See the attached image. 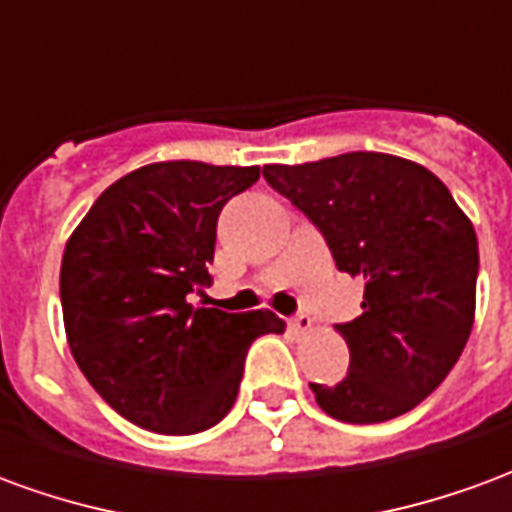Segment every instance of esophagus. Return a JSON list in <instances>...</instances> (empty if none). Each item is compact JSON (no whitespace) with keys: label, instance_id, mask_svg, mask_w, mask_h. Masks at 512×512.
Wrapping results in <instances>:
<instances>
[{"label":"esophagus","instance_id":"1","mask_svg":"<svg viewBox=\"0 0 512 512\" xmlns=\"http://www.w3.org/2000/svg\"><path fill=\"white\" fill-rule=\"evenodd\" d=\"M288 326L296 337H304V334L312 332V318L310 315H296V318H290Z\"/></svg>","mask_w":512,"mask_h":512}]
</instances>
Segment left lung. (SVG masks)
Returning <instances> with one entry per match:
<instances>
[{"label":"left lung","mask_w":512,"mask_h":512,"mask_svg":"<svg viewBox=\"0 0 512 512\" xmlns=\"http://www.w3.org/2000/svg\"><path fill=\"white\" fill-rule=\"evenodd\" d=\"M263 178L326 238L340 271L365 282L362 315L340 323L351 365L310 384L329 417L386 422L422 403L469 340L477 235L430 169L389 153L268 164Z\"/></svg>","instance_id":"left-lung-1"}]
</instances>
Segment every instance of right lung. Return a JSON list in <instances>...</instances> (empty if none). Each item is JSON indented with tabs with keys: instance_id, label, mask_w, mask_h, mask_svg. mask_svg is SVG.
<instances>
[{
	"instance_id": "right-lung-1",
	"label": "right lung",
	"mask_w": 512,
	"mask_h": 512,
	"mask_svg": "<svg viewBox=\"0 0 512 512\" xmlns=\"http://www.w3.org/2000/svg\"><path fill=\"white\" fill-rule=\"evenodd\" d=\"M260 167L158 161L115 180L65 244L60 299L84 378L139 428L189 436L233 408L249 345L282 334L271 310L194 307L211 285L216 219Z\"/></svg>"
}]
</instances>
